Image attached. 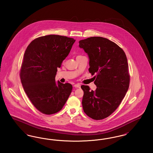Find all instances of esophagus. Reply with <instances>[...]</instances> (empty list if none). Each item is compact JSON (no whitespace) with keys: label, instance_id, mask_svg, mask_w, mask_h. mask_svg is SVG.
<instances>
[{"label":"esophagus","instance_id":"34e87169","mask_svg":"<svg viewBox=\"0 0 153 153\" xmlns=\"http://www.w3.org/2000/svg\"><path fill=\"white\" fill-rule=\"evenodd\" d=\"M74 87L75 88H80L81 85L80 84H76L75 85H74Z\"/></svg>","mask_w":153,"mask_h":153}]
</instances>
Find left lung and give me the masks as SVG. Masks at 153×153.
<instances>
[{
	"label": "left lung",
	"instance_id": "1",
	"mask_svg": "<svg viewBox=\"0 0 153 153\" xmlns=\"http://www.w3.org/2000/svg\"><path fill=\"white\" fill-rule=\"evenodd\" d=\"M79 47L89 58V72L96 74L97 88L91 91L81 85L84 91L82 108L95 120L109 117L119 107L128 91L130 75L127 59L123 49L109 39L101 36L80 40Z\"/></svg>",
	"mask_w": 153,
	"mask_h": 153
}]
</instances>
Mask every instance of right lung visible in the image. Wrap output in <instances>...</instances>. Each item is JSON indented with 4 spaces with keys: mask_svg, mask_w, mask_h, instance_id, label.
Listing matches in <instances>:
<instances>
[{
    "mask_svg": "<svg viewBox=\"0 0 153 153\" xmlns=\"http://www.w3.org/2000/svg\"><path fill=\"white\" fill-rule=\"evenodd\" d=\"M75 39L48 35L34 39L24 54L20 77L24 90L41 112L51 115L62 108L72 90L55 80L57 68L68 56Z\"/></svg>",
    "mask_w": 153,
    "mask_h": 153,
    "instance_id": "obj_1",
    "label": "right lung"
}]
</instances>
